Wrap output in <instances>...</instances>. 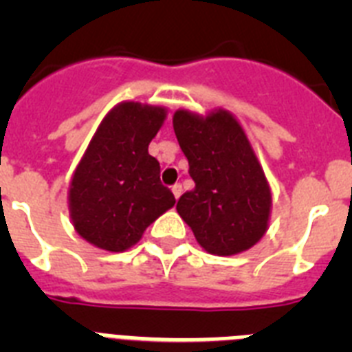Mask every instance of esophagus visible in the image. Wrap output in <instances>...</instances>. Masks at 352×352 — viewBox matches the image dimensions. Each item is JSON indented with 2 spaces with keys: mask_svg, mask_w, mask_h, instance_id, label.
<instances>
[{
  "mask_svg": "<svg viewBox=\"0 0 352 352\" xmlns=\"http://www.w3.org/2000/svg\"><path fill=\"white\" fill-rule=\"evenodd\" d=\"M170 190H173L174 197H176V199H179V195H182L183 188H182V185H179V183H176V185H173V186H170Z\"/></svg>",
  "mask_w": 352,
  "mask_h": 352,
  "instance_id": "34e87169",
  "label": "esophagus"
}]
</instances>
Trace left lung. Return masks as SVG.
<instances>
[{"label": "left lung", "mask_w": 352, "mask_h": 352, "mask_svg": "<svg viewBox=\"0 0 352 352\" xmlns=\"http://www.w3.org/2000/svg\"><path fill=\"white\" fill-rule=\"evenodd\" d=\"M173 126L195 183L176 210L197 243L213 256L254 247L268 231L272 190L238 120L223 109L208 116L179 109Z\"/></svg>", "instance_id": "left-lung-1"}]
</instances>
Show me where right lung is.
Listing matches in <instances>:
<instances>
[{
    "label": "right lung",
    "instance_id": "right-lung-1",
    "mask_svg": "<svg viewBox=\"0 0 352 352\" xmlns=\"http://www.w3.org/2000/svg\"><path fill=\"white\" fill-rule=\"evenodd\" d=\"M164 120L166 109L139 102H121L102 120L68 192L80 238L102 250L123 252L174 206L173 192L160 182V164L148 153Z\"/></svg>",
    "mask_w": 352,
    "mask_h": 352
}]
</instances>
